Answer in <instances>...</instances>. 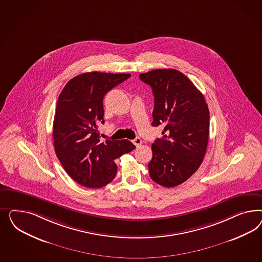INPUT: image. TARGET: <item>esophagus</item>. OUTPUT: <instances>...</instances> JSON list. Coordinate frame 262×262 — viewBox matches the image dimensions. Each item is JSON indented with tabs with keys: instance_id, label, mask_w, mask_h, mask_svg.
<instances>
[{
	"instance_id": "1",
	"label": "esophagus",
	"mask_w": 262,
	"mask_h": 262,
	"mask_svg": "<svg viewBox=\"0 0 262 262\" xmlns=\"http://www.w3.org/2000/svg\"><path fill=\"white\" fill-rule=\"evenodd\" d=\"M133 143L135 144L136 147H138V146H140V145L142 144V140H141L139 137H136V138H135V139L133 140Z\"/></svg>"
}]
</instances>
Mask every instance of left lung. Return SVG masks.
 Masks as SVG:
<instances>
[{
	"instance_id": "8db88e82",
	"label": "left lung",
	"mask_w": 262,
	"mask_h": 262,
	"mask_svg": "<svg viewBox=\"0 0 262 262\" xmlns=\"http://www.w3.org/2000/svg\"><path fill=\"white\" fill-rule=\"evenodd\" d=\"M152 89L151 126H164L163 137L151 144V180L165 187L184 183L202 164L209 135V111L193 82L174 69L139 75Z\"/></svg>"
}]
</instances>
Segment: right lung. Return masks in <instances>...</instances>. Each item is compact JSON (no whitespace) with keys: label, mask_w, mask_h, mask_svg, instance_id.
<instances>
[{"label":"right lung","mask_w":262,"mask_h":262,"mask_svg":"<svg viewBox=\"0 0 262 262\" xmlns=\"http://www.w3.org/2000/svg\"><path fill=\"white\" fill-rule=\"evenodd\" d=\"M130 74L83 73L70 79L56 103L54 146L56 157L72 179L88 188H100L115 178L114 159L133 151L128 140L100 141L103 124V100Z\"/></svg>","instance_id":"1"}]
</instances>
